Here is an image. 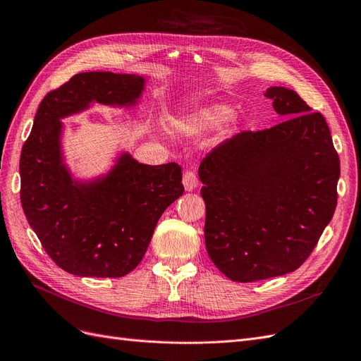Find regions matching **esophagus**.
I'll return each instance as SVG.
<instances>
[{
  "mask_svg": "<svg viewBox=\"0 0 361 361\" xmlns=\"http://www.w3.org/2000/svg\"><path fill=\"white\" fill-rule=\"evenodd\" d=\"M197 176H196V173L195 171H192V169H187L185 173H184V176H183V184H184V187H185V190L187 192H192V190H195V188L197 187Z\"/></svg>",
  "mask_w": 361,
  "mask_h": 361,
  "instance_id": "esophagus-1",
  "label": "esophagus"
}]
</instances>
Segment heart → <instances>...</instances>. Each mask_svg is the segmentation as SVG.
I'll return each mask as SVG.
<instances>
[{"mask_svg":"<svg viewBox=\"0 0 361 361\" xmlns=\"http://www.w3.org/2000/svg\"><path fill=\"white\" fill-rule=\"evenodd\" d=\"M231 114H233V109L228 106L214 105L196 114L193 117H187L184 123L192 127H211V126H218L225 123L226 120H230Z\"/></svg>","mask_w":361,"mask_h":361,"instance_id":"obj_1","label":"heart"}]
</instances>
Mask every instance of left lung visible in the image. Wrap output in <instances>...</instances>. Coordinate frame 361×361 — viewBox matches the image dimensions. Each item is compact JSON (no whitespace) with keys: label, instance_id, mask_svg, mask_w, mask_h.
Masks as SVG:
<instances>
[{"label":"left lung","instance_id":"left-lung-1","mask_svg":"<svg viewBox=\"0 0 361 361\" xmlns=\"http://www.w3.org/2000/svg\"><path fill=\"white\" fill-rule=\"evenodd\" d=\"M264 97L287 118L241 131L199 166L206 250L235 282L298 269L338 200L339 157L325 117L291 89L271 87Z\"/></svg>","mask_w":361,"mask_h":361}]
</instances>
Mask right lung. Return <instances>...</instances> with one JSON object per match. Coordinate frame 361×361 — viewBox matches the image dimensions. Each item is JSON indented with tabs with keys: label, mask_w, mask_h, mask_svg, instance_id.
<instances>
[{
	"label": "right lung",
	"mask_w": 361,
	"mask_h": 361,
	"mask_svg": "<svg viewBox=\"0 0 361 361\" xmlns=\"http://www.w3.org/2000/svg\"><path fill=\"white\" fill-rule=\"evenodd\" d=\"M143 78L89 71L45 94L20 155V200L56 267L78 276L120 278L142 262L166 207L184 192L181 165H145L123 155L109 176L75 184L63 164L60 118L89 102L130 105Z\"/></svg>",
	"instance_id": "right-lung-1"
}]
</instances>
